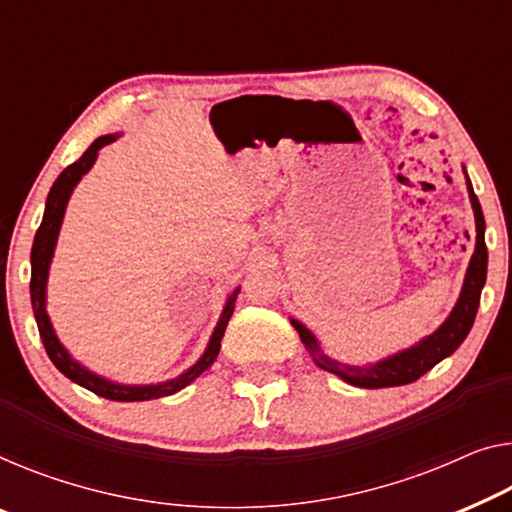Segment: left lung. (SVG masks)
<instances>
[{"instance_id":"obj_1","label":"left lung","mask_w":512,"mask_h":512,"mask_svg":"<svg viewBox=\"0 0 512 512\" xmlns=\"http://www.w3.org/2000/svg\"><path fill=\"white\" fill-rule=\"evenodd\" d=\"M467 186H469V197L476 213V250H474V257H471L467 278H464L460 301H457L455 310L451 312V317L446 319L444 326H441L437 333H432L430 338H425L421 345L407 349V352H402L393 358H386V361L370 365V368H352V365H342L338 361L326 358L322 352H319L315 335L305 329L303 324L296 322V319H292V326L299 331L303 345L310 349L312 356H315V363L319 368L329 370L333 375H338L345 381H349V384L361 386V388L404 386V384H411V381L421 379L427 370H432L434 365L444 361L446 356H451L455 349L462 345L464 338H467L471 331V326H474L478 303H480V292H483V285L487 278L485 218L469 179H467Z\"/></svg>"}]
</instances>
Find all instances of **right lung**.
Returning a JSON list of instances; mask_svg holds the SVG:
<instances>
[{
	"instance_id": "right-lung-1",
	"label": "right lung",
	"mask_w": 512,
	"mask_h": 512,
	"mask_svg": "<svg viewBox=\"0 0 512 512\" xmlns=\"http://www.w3.org/2000/svg\"><path fill=\"white\" fill-rule=\"evenodd\" d=\"M112 140H114L112 135H103V137H98V140L91 142V147L85 151V154L75 160V163L68 165L66 170L59 174L57 181L52 183V188L48 193V202H45V213H43L41 227H38L36 236H34L32 282H29V292H32V308H34V317H36V324H38V333H41L43 347H45V352H48L50 361L55 363V368L61 372V375H66L68 379L75 381V384L89 388L91 393L101 395V398H105V400L142 402V400L165 398V395L177 393V391H181L183 386H188L190 381L200 377L204 370L211 368V363L216 361V356L220 352V340H223V335H225L227 322H230V317L234 312L236 292L230 296V301H227L225 310H223V317H220L216 331H213V338H211L204 356L193 365V368L186 372V375H181V377L172 379V381H165V384H158V386H119V384H112V381H105L101 377L91 375V372H87L85 368H80V365L66 354V349L59 345L57 335H55V331H52L48 315H45V280H48V266H50V259H52V250H55V243H57V234H59L61 218H64L66 202L73 193L75 183H78L82 179V174H85L89 167L94 165L98 149L105 147V144H110Z\"/></svg>"
}]
</instances>
